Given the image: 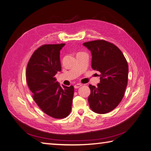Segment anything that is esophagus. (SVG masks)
I'll list each match as a JSON object with an SVG mask.
<instances>
[{"label": "esophagus", "instance_id": "34e87169", "mask_svg": "<svg viewBox=\"0 0 151 151\" xmlns=\"http://www.w3.org/2000/svg\"><path fill=\"white\" fill-rule=\"evenodd\" d=\"M81 86H82L81 84H76L74 86V87H75V88H78L81 87Z\"/></svg>", "mask_w": 151, "mask_h": 151}]
</instances>
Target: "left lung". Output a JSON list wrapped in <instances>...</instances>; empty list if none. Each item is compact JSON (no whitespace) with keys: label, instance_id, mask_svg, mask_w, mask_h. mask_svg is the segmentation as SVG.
<instances>
[{"label":"left lung","instance_id":"obj_1","mask_svg":"<svg viewBox=\"0 0 151 151\" xmlns=\"http://www.w3.org/2000/svg\"><path fill=\"white\" fill-rule=\"evenodd\" d=\"M92 53V68L100 74L97 86L89 85L88 103L95 113H108L123 99L128 81V64L121 50L107 41L85 42Z\"/></svg>","mask_w":151,"mask_h":151}]
</instances>
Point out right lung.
I'll use <instances>...</instances> for the list:
<instances>
[{"label": "right lung", "instance_id": "1", "mask_svg": "<svg viewBox=\"0 0 151 151\" xmlns=\"http://www.w3.org/2000/svg\"><path fill=\"white\" fill-rule=\"evenodd\" d=\"M65 43L45 44L37 48L26 68V81L39 108L55 119L67 117L71 111L74 87L60 86L55 77L61 70L60 51Z\"/></svg>", "mask_w": 151, "mask_h": 151}]
</instances>
